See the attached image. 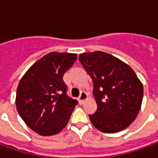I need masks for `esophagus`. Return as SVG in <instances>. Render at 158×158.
Masks as SVG:
<instances>
[{"label": "esophagus", "instance_id": "1", "mask_svg": "<svg viewBox=\"0 0 158 158\" xmlns=\"http://www.w3.org/2000/svg\"><path fill=\"white\" fill-rule=\"evenodd\" d=\"M87 98V94L84 92V91H82L81 93H80V96L78 97V101H79V103L82 105V103H83V101L85 100Z\"/></svg>", "mask_w": 158, "mask_h": 158}]
</instances>
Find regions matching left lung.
Returning <instances> with one entry per match:
<instances>
[{"mask_svg": "<svg viewBox=\"0 0 158 158\" xmlns=\"http://www.w3.org/2000/svg\"><path fill=\"white\" fill-rule=\"evenodd\" d=\"M79 60L93 82L97 111L89 117L103 133H117L135 119L143 98V86L130 67L109 53L83 52Z\"/></svg>", "mask_w": 158, "mask_h": 158, "instance_id": "8db88e82", "label": "left lung"}]
</instances>
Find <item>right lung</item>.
<instances>
[{
	"label": "right lung",
	"instance_id": "obj_1",
	"mask_svg": "<svg viewBox=\"0 0 158 158\" xmlns=\"http://www.w3.org/2000/svg\"><path fill=\"white\" fill-rule=\"evenodd\" d=\"M77 54L52 52L40 59L22 77L15 106L28 127L40 135L62 130L78 104L67 95L64 74L76 62Z\"/></svg>",
	"mask_w": 158,
	"mask_h": 158
}]
</instances>
